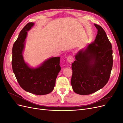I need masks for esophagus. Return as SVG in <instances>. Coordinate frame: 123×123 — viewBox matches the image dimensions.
Wrapping results in <instances>:
<instances>
[{
  "mask_svg": "<svg viewBox=\"0 0 123 123\" xmlns=\"http://www.w3.org/2000/svg\"><path fill=\"white\" fill-rule=\"evenodd\" d=\"M74 58L72 55H69V56L67 57V61L69 63H71L73 62Z\"/></svg>",
  "mask_w": 123,
  "mask_h": 123,
  "instance_id": "esophagus-1",
  "label": "esophagus"
}]
</instances>
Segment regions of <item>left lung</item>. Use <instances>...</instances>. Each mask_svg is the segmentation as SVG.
I'll list each match as a JSON object with an SVG mask.
<instances>
[{"label":"left lung","instance_id":"obj_1","mask_svg":"<svg viewBox=\"0 0 123 123\" xmlns=\"http://www.w3.org/2000/svg\"><path fill=\"white\" fill-rule=\"evenodd\" d=\"M94 25L98 29L94 42L80 50L72 64L71 84L74 92L80 95L90 94L103 88L112 68V45L102 27Z\"/></svg>","mask_w":123,"mask_h":123}]
</instances>
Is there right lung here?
Segmentation results:
<instances>
[{
  "mask_svg": "<svg viewBox=\"0 0 123 123\" xmlns=\"http://www.w3.org/2000/svg\"><path fill=\"white\" fill-rule=\"evenodd\" d=\"M29 23L21 30L12 49V66L18 83L24 90L36 95L50 93L61 70L60 57H51L38 67L31 68L25 62L23 52L28 31L34 25Z\"/></svg>",
  "mask_w": 123,
  "mask_h": 123,
  "instance_id": "add662e5",
  "label": "right lung"
}]
</instances>
